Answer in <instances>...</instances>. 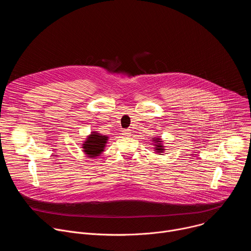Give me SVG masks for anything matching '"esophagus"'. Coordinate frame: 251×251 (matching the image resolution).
I'll list each match as a JSON object with an SVG mask.
<instances>
[{"instance_id": "1", "label": "esophagus", "mask_w": 251, "mask_h": 251, "mask_svg": "<svg viewBox=\"0 0 251 251\" xmlns=\"http://www.w3.org/2000/svg\"><path fill=\"white\" fill-rule=\"evenodd\" d=\"M122 134H123L124 136H130L131 132H130V130H128V129H125V130H123V131H122Z\"/></svg>"}]
</instances>
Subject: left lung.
Returning a JSON list of instances; mask_svg holds the SVG:
<instances>
[{
  "label": "left lung",
  "instance_id": "obj_1",
  "mask_svg": "<svg viewBox=\"0 0 251 251\" xmlns=\"http://www.w3.org/2000/svg\"><path fill=\"white\" fill-rule=\"evenodd\" d=\"M161 139L160 138H157V139H155V146H156V151L158 152V153H162L163 151H164V148H163V146H162V144H160V141ZM162 155V154H161Z\"/></svg>",
  "mask_w": 251,
  "mask_h": 251
}]
</instances>
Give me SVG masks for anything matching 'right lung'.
<instances>
[{"instance_id":"1","label":"right lung","mask_w":251,"mask_h":251,"mask_svg":"<svg viewBox=\"0 0 251 251\" xmlns=\"http://www.w3.org/2000/svg\"><path fill=\"white\" fill-rule=\"evenodd\" d=\"M107 138L108 137L102 136L101 134L96 132L91 133L88 139H86V142H84V144H82V148L84 149L83 151L90 158L99 156L104 151L105 144L107 143V140H108Z\"/></svg>"}]
</instances>
